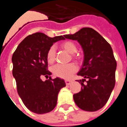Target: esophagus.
I'll return each instance as SVG.
<instances>
[{"mask_svg":"<svg viewBox=\"0 0 127 127\" xmlns=\"http://www.w3.org/2000/svg\"><path fill=\"white\" fill-rule=\"evenodd\" d=\"M65 81L66 85H70V83H72L71 81H70V80H65Z\"/></svg>","mask_w":127,"mask_h":127,"instance_id":"34e87169","label":"esophagus"}]
</instances>
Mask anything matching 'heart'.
Segmentation results:
<instances>
[{
	"mask_svg": "<svg viewBox=\"0 0 127 127\" xmlns=\"http://www.w3.org/2000/svg\"><path fill=\"white\" fill-rule=\"evenodd\" d=\"M62 48L69 52L70 54H74L77 51V46L74 42L71 41H66L61 44ZM56 50L55 47L52 46L50 48L47 52L46 58L48 63H53L55 59ZM73 57L75 59L78 58V56L73 55ZM77 67L74 64H57L52 68L53 73L54 75L60 78L68 79H70L72 74L77 71Z\"/></svg>",
	"mask_w": 127,
	"mask_h": 127,
	"instance_id": "heart-1",
	"label": "heart"
}]
</instances>
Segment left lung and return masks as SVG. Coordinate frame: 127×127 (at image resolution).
<instances>
[{"label": "left lung", "mask_w": 127, "mask_h": 127, "mask_svg": "<svg viewBox=\"0 0 127 127\" xmlns=\"http://www.w3.org/2000/svg\"><path fill=\"white\" fill-rule=\"evenodd\" d=\"M64 37L77 41L84 53L83 65L77 75L85 79L77 80L81 90L74 94V100L84 111H98L107 103L115 85L117 64L111 46L92 28H83L74 34ZM86 79L88 80L85 85Z\"/></svg>", "instance_id": "1"}]
</instances>
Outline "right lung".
I'll list each match as a JSON object with an SVG mask.
<instances>
[{
  "instance_id": "obj_1",
  "label": "right lung",
  "mask_w": 127,
  "mask_h": 127,
  "mask_svg": "<svg viewBox=\"0 0 127 127\" xmlns=\"http://www.w3.org/2000/svg\"><path fill=\"white\" fill-rule=\"evenodd\" d=\"M62 35L50 37L41 32L30 35L20 42L12 57L13 76L18 94L30 111L37 114L51 111L57 103L64 80L57 77L42 81V76L51 74L48 70L46 55L53 43L64 40Z\"/></svg>"
}]
</instances>
